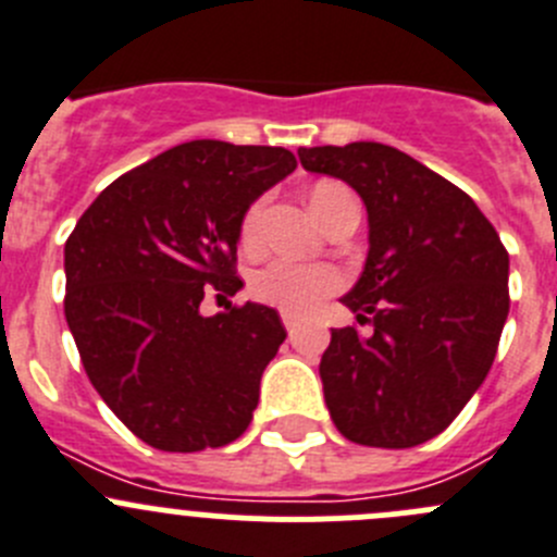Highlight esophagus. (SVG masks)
Segmentation results:
<instances>
[{"instance_id":"34e87169","label":"esophagus","mask_w":557,"mask_h":557,"mask_svg":"<svg viewBox=\"0 0 557 557\" xmlns=\"http://www.w3.org/2000/svg\"><path fill=\"white\" fill-rule=\"evenodd\" d=\"M282 320H284V327H287V333H289V336H293V333L298 331V320H295L293 314H287V311H284V314H282Z\"/></svg>"}]
</instances>
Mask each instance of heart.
<instances>
[{"label":"heart","instance_id":"1","mask_svg":"<svg viewBox=\"0 0 557 557\" xmlns=\"http://www.w3.org/2000/svg\"><path fill=\"white\" fill-rule=\"evenodd\" d=\"M333 188V183L314 185L311 196H320L322 190ZM264 202H253L248 213L243 215L240 240L246 246H253L259 237V224H262ZM342 273L331 264H314V262H298V259L278 257L273 262L257 270L251 278V295L262 304L275 306V309L287 311V314H309L322 298L336 293L342 287Z\"/></svg>","mask_w":557,"mask_h":557}]
</instances>
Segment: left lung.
I'll list each match as a JSON object with an SVG mask.
<instances>
[{
    "label": "left lung",
    "instance_id": "left-lung-1",
    "mask_svg": "<svg viewBox=\"0 0 557 557\" xmlns=\"http://www.w3.org/2000/svg\"><path fill=\"white\" fill-rule=\"evenodd\" d=\"M306 172L361 196L369 251L342 298L358 327H333L322 352L338 432L374 448L432 441L481 388L508 317V251L465 190L396 147H300Z\"/></svg>",
    "mask_w": 557,
    "mask_h": 557
}]
</instances>
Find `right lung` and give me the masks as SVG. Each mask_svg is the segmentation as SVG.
Returning a JSON list of instances; mask_svg holds the SVG:
<instances>
[{"instance_id":"add662e5","label":"right lung","mask_w":557,"mask_h":557,"mask_svg":"<svg viewBox=\"0 0 557 557\" xmlns=\"http://www.w3.org/2000/svg\"><path fill=\"white\" fill-rule=\"evenodd\" d=\"M298 161L284 147L196 139L131 169L65 243V320L84 372L120 421L161 451H205L251 423L287 331L275 309L205 317L235 295L243 215Z\"/></svg>"}]
</instances>
